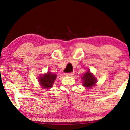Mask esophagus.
Wrapping results in <instances>:
<instances>
[{"mask_svg": "<svg viewBox=\"0 0 130 130\" xmlns=\"http://www.w3.org/2000/svg\"><path fill=\"white\" fill-rule=\"evenodd\" d=\"M72 75H73V72L65 73V76H67V77H70V76H72Z\"/></svg>", "mask_w": 130, "mask_h": 130, "instance_id": "esophagus-1", "label": "esophagus"}]
</instances>
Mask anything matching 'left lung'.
Instances as JSON below:
<instances>
[{
    "label": "left lung",
    "instance_id": "obj_1",
    "mask_svg": "<svg viewBox=\"0 0 130 130\" xmlns=\"http://www.w3.org/2000/svg\"><path fill=\"white\" fill-rule=\"evenodd\" d=\"M82 79L83 80V86L89 89L94 86L97 82L95 76L92 73H90L89 70H88V72L85 73L84 76L82 77Z\"/></svg>",
    "mask_w": 130,
    "mask_h": 130
}]
</instances>
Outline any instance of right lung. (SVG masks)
Listing matches in <instances>:
<instances>
[{
    "mask_svg": "<svg viewBox=\"0 0 130 130\" xmlns=\"http://www.w3.org/2000/svg\"><path fill=\"white\" fill-rule=\"evenodd\" d=\"M57 77V75L48 71L47 73L39 77V82L41 86L45 89L51 88Z\"/></svg>",
    "mask_w": 130,
    "mask_h": 130,
    "instance_id": "right-lung-1",
    "label": "right lung"
}]
</instances>
